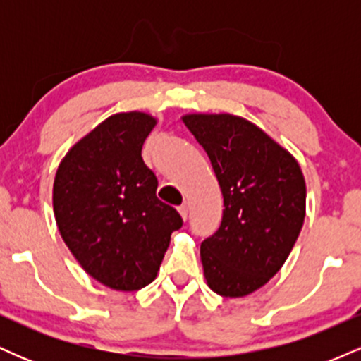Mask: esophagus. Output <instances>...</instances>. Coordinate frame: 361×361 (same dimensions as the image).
I'll return each mask as SVG.
<instances>
[{
  "label": "esophagus",
  "instance_id": "1",
  "mask_svg": "<svg viewBox=\"0 0 361 361\" xmlns=\"http://www.w3.org/2000/svg\"><path fill=\"white\" fill-rule=\"evenodd\" d=\"M178 212H180L181 219H183V221H186V219H188V207H186V205H181L180 209H178Z\"/></svg>",
  "mask_w": 361,
  "mask_h": 361
}]
</instances>
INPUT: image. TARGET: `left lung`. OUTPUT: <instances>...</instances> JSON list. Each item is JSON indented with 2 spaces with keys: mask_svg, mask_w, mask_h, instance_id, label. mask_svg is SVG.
<instances>
[{
  "mask_svg": "<svg viewBox=\"0 0 361 361\" xmlns=\"http://www.w3.org/2000/svg\"><path fill=\"white\" fill-rule=\"evenodd\" d=\"M224 197L222 224L200 246L207 285L246 297L280 271L305 217V180L297 159L263 128L233 114H186Z\"/></svg>",
  "mask_w": 361,
  "mask_h": 361,
  "instance_id": "left-lung-1",
  "label": "left lung"
}]
</instances>
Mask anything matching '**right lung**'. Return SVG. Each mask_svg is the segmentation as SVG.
<instances>
[{
	"label": "right lung",
	"instance_id": "obj_1",
	"mask_svg": "<svg viewBox=\"0 0 361 361\" xmlns=\"http://www.w3.org/2000/svg\"><path fill=\"white\" fill-rule=\"evenodd\" d=\"M146 111L110 115L62 157L54 178L57 229L82 270L105 287L134 292L157 276L180 214L157 200L144 140Z\"/></svg>",
	"mask_w": 361,
	"mask_h": 361
}]
</instances>
